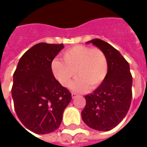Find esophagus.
I'll use <instances>...</instances> for the list:
<instances>
[{"instance_id":"34e87169","label":"esophagus","mask_w":147,"mask_h":147,"mask_svg":"<svg viewBox=\"0 0 147 147\" xmlns=\"http://www.w3.org/2000/svg\"><path fill=\"white\" fill-rule=\"evenodd\" d=\"M77 96V94L76 93H71V97H72V99L76 98V96Z\"/></svg>"}]
</instances>
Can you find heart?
Segmentation results:
<instances>
[{"mask_svg": "<svg viewBox=\"0 0 147 147\" xmlns=\"http://www.w3.org/2000/svg\"><path fill=\"white\" fill-rule=\"evenodd\" d=\"M62 60L54 58L51 63L54 76L63 86H68L77 75L78 79L71 89L85 92L96 89L106 79L109 71L107 55L102 50L77 45L62 53Z\"/></svg>", "mask_w": 147, "mask_h": 147, "instance_id": "heart-1", "label": "heart"}]
</instances>
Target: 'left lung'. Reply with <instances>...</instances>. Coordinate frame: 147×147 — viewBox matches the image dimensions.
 <instances>
[{
    "instance_id": "left-lung-1",
    "label": "left lung",
    "mask_w": 147,
    "mask_h": 147,
    "mask_svg": "<svg viewBox=\"0 0 147 147\" xmlns=\"http://www.w3.org/2000/svg\"><path fill=\"white\" fill-rule=\"evenodd\" d=\"M92 43L107 55L109 71L104 82L93 93L85 96L86 104L82 118L90 128L97 131H109L125 117L131 105L132 77L130 68L120 52L100 39Z\"/></svg>"
}]
</instances>
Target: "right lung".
Wrapping results in <instances>:
<instances>
[{
  "label": "right lung",
  "mask_w": 147,
  "mask_h": 147,
  "mask_svg": "<svg viewBox=\"0 0 147 147\" xmlns=\"http://www.w3.org/2000/svg\"><path fill=\"white\" fill-rule=\"evenodd\" d=\"M63 48V43L36 44L22 56L13 75L11 95L16 115L36 134L58 129L71 100L70 92L56 80L51 70L52 61Z\"/></svg>",
  "instance_id": "1"
}]
</instances>
